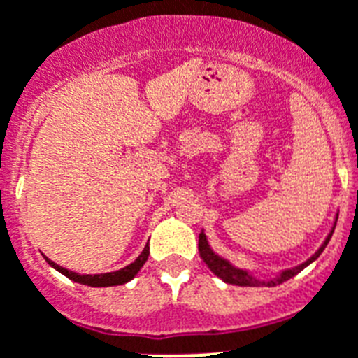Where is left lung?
Masks as SVG:
<instances>
[{"label":"left lung","mask_w":358,"mask_h":358,"mask_svg":"<svg viewBox=\"0 0 358 358\" xmlns=\"http://www.w3.org/2000/svg\"><path fill=\"white\" fill-rule=\"evenodd\" d=\"M336 220H338V214H336ZM336 220H335V225H336ZM335 225H333L331 232L327 234L326 241L322 243L320 249L317 250V252L313 254L311 258L307 259V262H303L302 265H298V267H292V268H285V271H282V273L276 276V278L268 280V282H262V280L254 278L252 274L247 273V271H243V268H238L234 267V265L230 264V262H227L225 258H221V256H217V254L214 252V250L210 249V245H208V241H206V236L205 232H201L199 234V256L203 258V262H205L206 265H208V268H210L212 273L217 276V278H221L223 282L227 283H232V285H241V287H259V285H267V287H273V285H278V283H283L287 282V280H291L292 276H296L300 271H303V268L307 267L309 264H313L315 259L318 258L322 254V250L326 249V245L329 243V239H331L333 236V230H335Z\"/></svg>","instance_id":"1"}]
</instances>
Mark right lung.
Here are the masks:
<instances>
[{"instance_id": "add662e5", "label": "right lung", "mask_w": 358, "mask_h": 358, "mask_svg": "<svg viewBox=\"0 0 358 358\" xmlns=\"http://www.w3.org/2000/svg\"><path fill=\"white\" fill-rule=\"evenodd\" d=\"M148 256H150V247H144V250L141 252L133 264H129L128 267L120 268V271H115V273H106V274H78L73 273V271H67V268L60 267L58 264L51 262L49 258L47 259V264L55 267L58 273H62L64 276H67L69 280L76 283H82V285H90V287H111V285H122V283H128L129 280H133L137 276V273L143 268V265L146 264Z\"/></svg>"}]
</instances>
